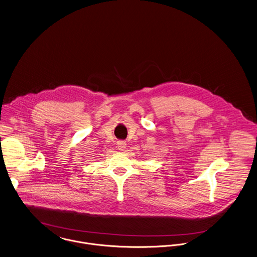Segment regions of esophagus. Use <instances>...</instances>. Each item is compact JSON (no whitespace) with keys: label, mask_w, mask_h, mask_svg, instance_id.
<instances>
[{"label":"esophagus","mask_w":257,"mask_h":257,"mask_svg":"<svg viewBox=\"0 0 257 257\" xmlns=\"http://www.w3.org/2000/svg\"><path fill=\"white\" fill-rule=\"evenodd\" d=\"M117 146H118V150L120 151H124L126 149V143L124 141H118Z\"/></svg>","instance_id":"esophagus-1"}]
</instances>
